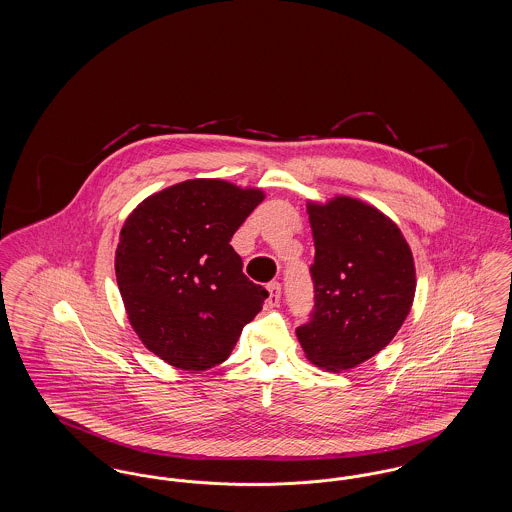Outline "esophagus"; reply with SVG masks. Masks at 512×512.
I'll return each instance as SVG.
<instances>
[{
  "label": "esophagus",
  "instance_id": "34e87169",
  "mask_svg": "<svg viewBox=\"0 0 512 512\" xmlns=\"http://www.w3.org/2000/svg\"><path fill=\"white\" fill-rule=\"evenodd\" d=\"M268 293H270V297H268V305L270 307H276L278 303H280V293H282V286H280V282H276V280H272V282H268Z\"/></svg>",
  "mask_w": 512,
  "mask_h": 512
}]
</instances>
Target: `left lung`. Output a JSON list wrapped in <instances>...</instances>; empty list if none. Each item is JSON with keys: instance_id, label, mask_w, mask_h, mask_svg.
I'll return each mask as SVG.
<instances>
[{"instance_id": "obj_1", "label": "left lung", "mask_w": 512, "mask_h": 512, "mask_svg": "<svg viewBox=\"0 0 512 512\" xmlns=\"http://www.w3.org/2000/svg\"><path fill=\"white\" fill-rule=\"evenodd\" d=\"M315 307L297 326L307 357L347 370L382 351L413 303V253L401 230L378 209L351 197L309 205Z\"/></svg>"}]
</instances>
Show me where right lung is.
Wrapping results in <instances>:
<instances>
[{
	"label": "right lung",
	"instance_id": "right-lung-1",
	"mask_svg": "<svg viewBox=\"0 0 512 512\" xmlns=\"http://www.w3.org/2000/svg\"><path fill=\"white\" fill-rule=\"evenodd\" d=\"M261 190L188 180L147 197L121 230L117 284L149 351L182 370H207L232 353L268 292L244 274L230 245L263 201Z\"/></svg>",
	"mask_w": 512,
	"mask_h": 512
}]
</instances>
